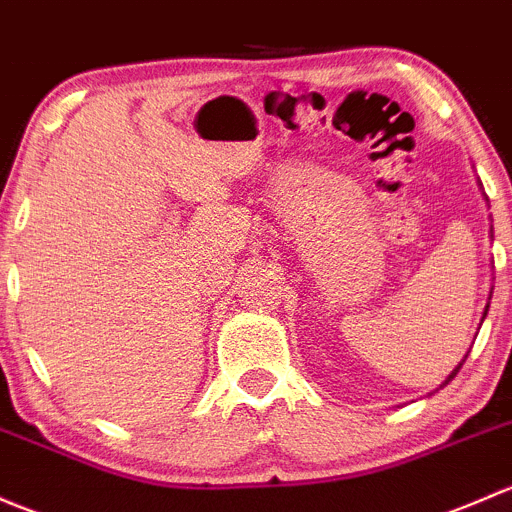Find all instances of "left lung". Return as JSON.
I'll use <instances>...</instances> for the list:
<instances>
[{"label":"left lung","instance_id":"obj_1","mask_svg":"<svg viewBox=\"0 0 512 512\" xmlns=\"http://www.w3.org/2000/svg\"><path fill=\"white\" fill-rule=\"evenodd\" d=\"M486 311H488V309H486ZM459 368H461V365H459ZM459 368H456V370H454V373H451V378H454V375H456V373H459ZM451 378H449V380H451ZM449 380H446V383H449Z\"/></svg>","mask_w":512,"mask_h":512}]
</instances>
